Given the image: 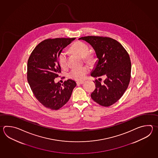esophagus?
Instances as JSON below:
<instances>
[{
  "label": "esophagus",
  "instance_id": "34e87169",
  "mask_svg": "<svg viewBox=\"0 0 158 158\" xmlns=\"http://www.w3.org/2000/svg\"><path fill=\"white\" fill-rule=\"evenodd\" d=\"M84 82L83 81H77V84H83L84 83Z\"/></svg>",
  "mask_w": 158,
  "mask_h": 158
}]
</instances>
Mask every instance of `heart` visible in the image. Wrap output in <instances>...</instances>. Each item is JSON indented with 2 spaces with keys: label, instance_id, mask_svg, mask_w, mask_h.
Instances as JSON below:
<instances>
[{
  "label": "heart",
  "instance_id": "1",
  "mask_svg": "<svg viewBox=\"0 0 158 158\" xmlns=\"http://www.w3.org/2000/svg\"><path fill=\"white\" fill-rule=\"evenodd\" d=\"M72 51L80 56L85 62L89 64L94 63L96 58L92 53L88 52L89 47L87 44L81 41H77L71 45ZM58 61L62 69H66L68 67V56L66 52H61L58 56ZM89 68L87 66L81 68H75L72 69L68 74L69 77L75 81L83 80L86 75L89 72Z\"/></svg>",
  "mask_w": 158,
  "mask_h": 158
}]
</instances>
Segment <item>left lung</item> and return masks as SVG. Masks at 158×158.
<instances>
[{
	"label": "left lung",
	"mask_w": 158,
	"mask_h": 158,
	"mask_svg": "<svg viewBox=\"0 0 158 158\" xmlns=\"http://www.w3.org/2000/svg\"><path fill=\"white\" fill-rule=\"evenodd\" d=\"M92 45L98 62L91 76L99 77L94 81L96 88L91 98L102 106L116 102L128 87L131 79V62L126 49L116 40L106 36H87L81 37ZM106 77L102 84L100 77Z\"/></svg>",
	"instance_id": "1"
}]
</instances>
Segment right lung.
Listing matches in <instances>:
<instances>
[{
    "label": "right lung",
    "instance_id": "obj_1",
    "mask_svg": "<svg viewBox=\"0 0 158 158\" xmlns=\"http://www.w3.org/2000/svg\"><path fill=\"white\" fill-rule=\"evenodd\" d=\"M54 38L44 40L34 49L27 65V79L32 93L40 103L51 110H58L68 102L77 83L68 79L61 84L55 83L61 69L58 56L62 49L75 40Z\"/></svg>",
    "mask_w": 158,
    "mask_h": 158
}]
</instances>
